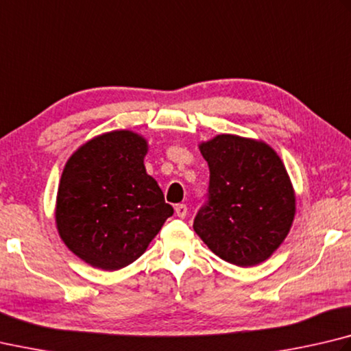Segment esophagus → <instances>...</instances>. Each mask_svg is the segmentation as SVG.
Here are the masks:
<instances>
[{"instance_id": "34e87169", "label": "esophagus", "mask_w": 351, "mask_h": 351, "mask_svg": "<svg viewBox=\"0 0 351 351\" xmlns=\"http://www.w3.org/2000/svg\"><path fill=\"white\" fill-rule=\"evenodd\" d=\"M175 213H176L178 218H186V216H187V206H186V204H176Z\"/></svg>"}]
</instances>
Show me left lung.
Listing matches in <instances>:
<instances>
[{"mask_svg":"<svg viewBox=\"0 0 351 351\" xmlns=\"http://www.w3.org/2000/svg\"><path fill=\"white\" fill-rule=\"evenodd\" d=\"M208 164V201L193 228L221 259L253 267L289 234L296 196L282 159L261 139L216 135L199 144Z\"/></svg>","mask_w":351,"mask_h":351,"instance_id":"left-lung-1","label":"left lung"}]
</instances>
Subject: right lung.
<instances>
[{"mask_svg":"<svg viewBox=\"0 0 351 351\" xmlns=\"http://www.w3.org/2000/svg\"><path fill=\"white\" fill-rule=\"evenodd\" d=\"M149 143L132 130L88 139L62 170L55 222L60 238L95 269L119 270L147 250L173 207L147 175Z\"/></svg>","mask_w":351,"mask_h":351,"instance_id":"1","label":"right lung"}]
</instances>
